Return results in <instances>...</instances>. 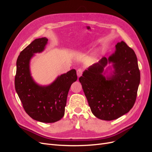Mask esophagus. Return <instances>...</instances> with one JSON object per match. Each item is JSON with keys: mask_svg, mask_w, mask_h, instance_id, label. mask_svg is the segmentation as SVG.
<instances>
[{"mask_svg": "<svg viewBox=\"0 0 152 152\" xmlns=\"http://www.w3.org/2000/svg\"><path fill=\"white\" fill-rule=\"evenodd\" d=\"M82 70L81 68H79L77 70V76H78V77H80L82 75Z\"/></svg>", "mask_w": 152, "mask_h": 152, "instance_id": "esophagus-1", "label": "esophagus"}]
</instances>
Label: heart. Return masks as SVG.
I'll return each mask as SVG.
<instances>
[{"label":"heart","instance_id":"b5f03b06","mask_svg":"<svg viewBox=\"0 0 152 152\" xmlns=\"http://www.w3.org/2000/svg\"><path fill=\"white\" fill-rule=\"evenodd\" d=\"M84 49H85V48H80V49H77V50H75V51H74V53H75V54H79L82 53V52L84 51Z\"/></svg>","mask_w":152,"mask_h":152}]
</instances>
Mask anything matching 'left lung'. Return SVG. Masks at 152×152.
Returning <instances> with one entry per match:
<instances>
[{
	"instance_id": "obj_1",
	"label": "left lung",
	"mask_w": 152,
	"mask_h": 152,
	"mask_svg": "<svg viewBox=\"0 0 152 152\" xmlns=\"http://www.w3.org/2000/svg\"><path fill=\"white\" fill-rule=\"evenodd\" d=\"M113 63L110 75L104 68ZM91 112L97 118L112 121L128 113L136 102L140 82L136 55L124 42L117 43L108 58L103 57L79 78Z\"/></svg>"
}]
</instances>
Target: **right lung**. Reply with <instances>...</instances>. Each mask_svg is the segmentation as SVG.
Wrapping results in <instances>:
<instances>
[{
    "label": "right lung",
    "mask_w": 152,
    "mask_h": 152,
    "mask_svg": "<svg viewBox=\"0 0 152 152\" xmlns=\"http://www.w3.org/2000/svg\"><path fill=\"white\" fill-rule=\"evenodd\" d=\"M45 37L35 39L20 53L16 61L15 89L26 113L35 121L57 122L64 116L68 91L77 79L75 69L59 75L48 86H40L33 79L30 63L35 53H42L48 44Z\"/></svg>",
    "instance_id": "obj_1"
}]
</instances>
